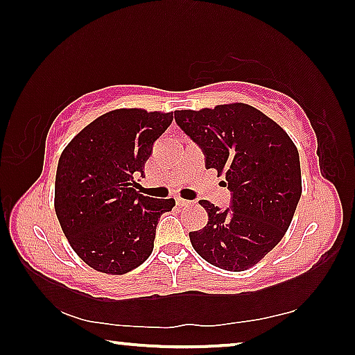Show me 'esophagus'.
Instances as JSON below:
<instances>
[{
  "label": "esophagus",
  "mask_w": 355,
  "mask_h": 355,
  "mask_svg": "<svg viewBox=\"0 0 355 355\" xmlns=\"http://www.w3.org/2000/svg\"><path fill=\"white\" fill-rule=\"evenodd\" d=\"M189 203H191V202L182 199V197H177V205H180V207H184V205H189Z\"/></svg>",
  "instance_id": "1"
}]
</instances>
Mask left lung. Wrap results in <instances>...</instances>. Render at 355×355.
Masks as SVG:
<instances>
[{
  "instance_id": "left-lung-1",
  "label": "left lung",
  "mask_w": 355,
  "mask_h": 355,
  "mask_svg": "<svg viewBox=\"0 0 355 355\" xmlns=\"http://www.w3.org/2000/svg\"><path fill=\"white\" fill-rule=\"evenodd\" d=\"M175 122L224 173L230 208L200 200L208 224L189 232L194 250L225 271H245L271 252L291 224L302 194L299 153L286 131L254 106L175 111Z\"/></svg>"
}]
</instances>
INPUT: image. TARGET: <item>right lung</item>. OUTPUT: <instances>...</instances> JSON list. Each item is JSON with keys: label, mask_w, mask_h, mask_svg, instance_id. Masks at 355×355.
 <instances>
[{"label": "right lung", "mask_w": 355, "mask_h": 355, "mask_svg": "<svg viewBox=\"0 0 355 355\" xmlns=\"http://www.w3.org/2000/svg\"><path fill=\"white\" fill-rule=\"evenodd\" d=\"M173 112L116 110L81 130L59 158L55 209L78 257L105 274H127L153 250L161 214L173 199L141 194L136 177Z\"/></svg>", "instance_id": "add662e5"}]
</instances>
